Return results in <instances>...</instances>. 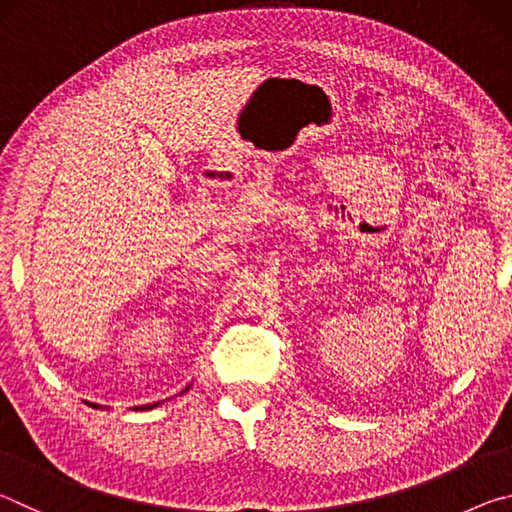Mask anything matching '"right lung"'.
I'll return each mask as SVG.
<instances>
[{"instance_id":"right-lung-1","label":"right lung","mask_w":512,"mask_h":512,"mask_svg":"<svg viewBox=\"0 0 512 512\" xmlns=\"http://www.w3.org/2000/svg\"><path fill=\"white\" fill-rule=\"evenodd\" d=\"M189 391V386L185 388V391L183 393H187ZM90 406H92V409H103V406L101 404H92V402H88ZM162 402H153V404H146V406H137V409H140V411H149V409H155V406H160Z\"/></svg>"}]
</instances>
